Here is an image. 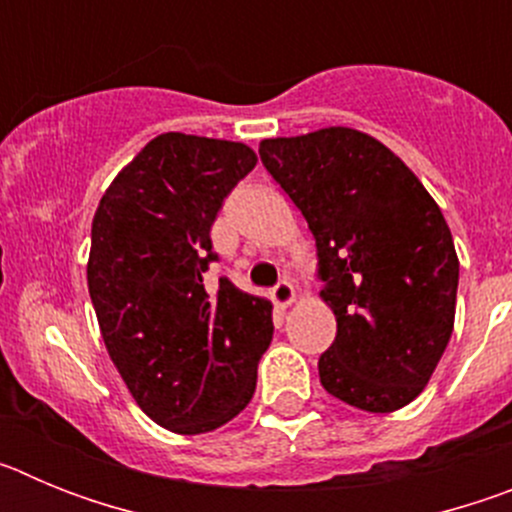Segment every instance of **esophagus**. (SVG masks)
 I'll use <instances>...</instances> for the list:
<instances>
[{"label": "esophagus", "instance_id": "obj_1", "mask_svg": "<svg viewBox=\"0 0 512 512\" xmlns=\"http://www.w3.org/2000/svg\"><path fill=\"white\" fill-rule=\"evenodd\" d=\"M271 297H274V302L282 307L292 305V302H295V284L289 282V279H282L277 287L271 289Z\"/></svg>", "mask_w": 512, "mask_h": 512}]
</instances>
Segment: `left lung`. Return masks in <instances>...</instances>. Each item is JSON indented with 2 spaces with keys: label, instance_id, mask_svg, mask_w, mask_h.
Masks as SVG:
<instances>
[{
  "label": "left lung",
  "instance_id": "obj_1",
  "mask_svg": "<svg viewBox=\"0 0 512 512\" xmlns=\"http://www.w3.org/2000/svg\"><path fill=\"white\" fill-rule=\"evenodd\" d=\"M259 156L305 215L336 315L320 384L366 413L405 408L454 330L459 259L441 210L390 148L354 128L261 140Z\"/></svg>",
  "mask_w": 512,
  "mask_h": 512
}]
</instances>
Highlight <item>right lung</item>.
Listing matches in <instances>:
<instances>
[{
  "instance_id": "obj_1",
  "label": "right lung",
  "mask_w": 512,
  "mask_h": 512,
  "mask_svg": "<svg viewBox=\"0 0 512 512\" xmlns=\"http://www.w3.org/2000/svg\"><path fill=\"white\" fill-rule=\"evenodd\" d=\"M253 166L243 143L164 133L94 212L87 282L104 346L140 410L184 436L246 408L274 333L271 302L202 282L217 210Z\"/></svg>"
}]
</instances>
